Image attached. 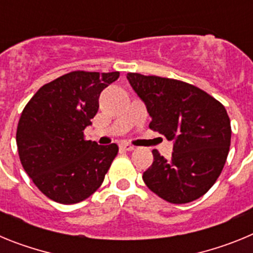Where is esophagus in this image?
Listing matches in <instances>:
<instances>
[{
    "label": "esophagus",
    "mask_w": 253,
    "mask_h": 253,
    "mask_svg": "<svg viewBox=\"0 0 253 253\" xmlns=\"http://www.w3.org/2000/svg\"><path fill=\"white\" fill-rule=\"evenodd\" d=\"M120 148L122 149H124V151H134V148H135V147H133V146H130V144H126V143H123V144H120Z\"/></svg>",
    "instance_id": "esophagus-1"
}]
</instances>
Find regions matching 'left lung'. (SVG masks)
<instances>
[{
    "label": "left lung",
    "instance_id": "left-lung-1",
    "mask_svg": "<svg viewBox=\"0 0 253 253\" xmlns=\"http://www.w3.org/2000/svg\"><path fill=\"white\" fill-rule=\"evenodd\" d=\"M126 78L152 118L149 128L173 143L169 160L153 149L143 181L172 204L194 202L213 186L227 161L232 130L225 107L186 82L139 73Z\"/></svg>",
    "mask_w": 253,
    "mask_h": 253
}]
</instances>
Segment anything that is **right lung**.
I'll return each mask as SVG.
<instances>
[{
  "label": "right lung",
  "mask_w": 253,
  "mask_h": 253,
  "mask_svg": "<svg viewBox=\"0 0 253 253\" xmlns=\"http://www.w3.org/2000/svg\"><path fill=\"white\" fill-rule=\"evenodd\" d=\"M119 72L75 71L40 87L20 116V161L38 189L62 204H76L101 186L118 146L84 139L99 110L101 91Z\"/></svg>",
  "instance_id": "1"
}]
</instances>
